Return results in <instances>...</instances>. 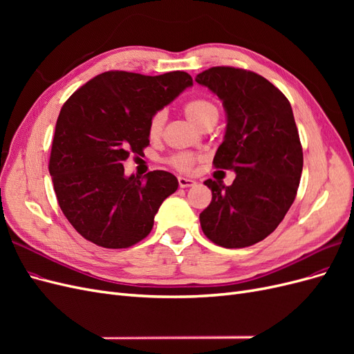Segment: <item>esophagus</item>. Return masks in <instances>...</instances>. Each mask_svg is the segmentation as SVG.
<instances>
[{"instance_id": "1", "label": "esophagus", "mask_w": 354, "mask_h": 354, "mask_svg": "<svg viewBox=\"0 0 354 354\" xmlns=\"http://www.w3.org/2000/svg\"><path fill=\"white\" fill-rule=\"evenodd\" d=\"M196 181L192 180V178H187V177H178V186L180 187H192L195 186Z\"/></svg>"}]
</instances>
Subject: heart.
<instances>
[{
    "instance_id": "b5f03b06",
    "label": "heart",
    "mask_w": 354,
    "mask_h": 354,
    "mask_svg": "<svg viewBox=\"0 0 354 354\" xmlns=\"http://www.w3.org/2000/svg\"><path fill=\"white\" fill-rule=\"evenodd\" d=\"M183 112L186 115L187 120L194 124L196 128H199L202 124H205L207 121L211 120H217L218 118V109L217 106L212 102L207 99H194L189 100L183 106ZM167 120V113L165 111H158L149 121V137L151 138H158L162 133V128ZM196 158L190 153H177L174 156H171L168 159V162L173 165L178 171H190L192 167H194Z\"/></svg>"
}]
</instances>
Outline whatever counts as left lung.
<instances>
[{"mask_svg": "<svg viewBox=\"0 0 354 354\" xmlns=\"http://www.w3.org/2000/svg\"><path fill=\"white\" fill-rule=\"evenodd\" d=\"M195 81L226 112L214 165L236 174L230 186L203 181L212 199L199 214L201 227L214 243L245 248L269 236L295 199L303 149L292 108L272 82L250 71L211 68Z\"/></svg>", "mask_w": 354, "mask_h": 354, "instance_id": "1", "label": "left lung"}]
</instances>
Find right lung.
I'll use <instances>...</instances> for the list:
<instances>
[{
  "instance_id": "1",
  "label": "right lung",
  "mask_w": 354,
  "mask_h": 354,
  "mask_svg": "<svg viewBox=\"0 0 354 354\" xmlns=\"http://www.w3.org/2000/svg\"><path fill=\"white\" fill-rule=\"evenodd\" d=\"M194 81L176 71L158 77L112 71L90 80L63 104L50 174L59 205L81 236L103 248L145 239L156 212L178 187L168 171L125 176L124 160L149 145V121Z\"/></svg>"
}]
</instances>
